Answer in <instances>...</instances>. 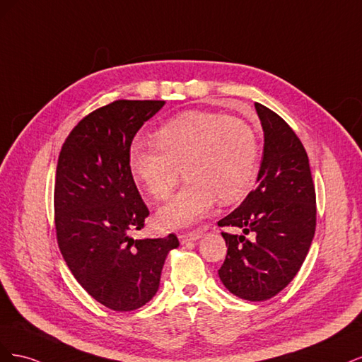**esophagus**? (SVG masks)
I'll use <instances>...</instances> for the list:
<instances>
[{
  "label": "esophagus",
  "instance_id": "34e87169",
  "mask_svg": "<svg viewBox=\"0 0 362 362\" xmlns=\"http://www.w3.org/2000/svg\"><path fill=\"white\" fill-rule=\"evenodd\" d=\"M202 237V234L199 231H193V233H184V234H180L178 238L180 242L184 245V243H189V242H196V240H199Z\"/></svg>",
  "mask_w": 362,
  "mask_h": 362
}]
</instances>
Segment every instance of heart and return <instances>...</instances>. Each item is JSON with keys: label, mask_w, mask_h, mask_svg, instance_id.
I'll return each instance as SVG.
<instances>
[{"label": "heart", "mask_w": 362, "mask_h": 362, "mask_svg": "<svg viewBox=\"0 0 362 362\" xmlns=\"http://www.w3.org/2000/svg\"><path fill=\"white\" fill-rule=\"evenodd\" d=\"M154 145H134L128 166L134 180L152 198L166 199L180 181L187 184L164 204L157 222L166 229L198 223L216 199H242L258 172V140L245 120L214 112H185L164 124Z\"/></svg>", "instance_id": "b5f03b06"}]
</instances>
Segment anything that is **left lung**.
Segmentation results:
<instances>
[{
    "label": "left lung",
    "instance_id": "1",
    "mask_svg": "<svg viewBox=\"0 0 362 362\" xmlns=\"http://www.w3.org/2000/svg\"><path fill=\"white\" fill-rule=\"evenodd\" d=\"M264 133L258 187L218 226L240 228L252 238L222 233L228 252L218 276L240 299L267 300L286 288L303 264L315 233V190L299 137L270 108L255 103Z\"/></svg>",
    "mask_w": 362,
    "mask_h": 362
}]
</instances>
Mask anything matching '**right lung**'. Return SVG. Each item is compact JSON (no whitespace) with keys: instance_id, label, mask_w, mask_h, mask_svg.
Returning <instances> with one entry per match:
<instances>
[{"instance_id":"right-lung-1","label":"right lung","mask_w":362,"mask_h":362,"mask_svg":"<svg viewBox=\"0 0 362 362\" xmlns=\"http://www.w3.org/2000/svg\"><path fill=\"white\" fill-rule=\"evenodd\" d=\"M164 101L119 100L81 119L62 146L56 187L57 243L69 270L95 300L133 311L154 298L175 234L134 240L148 206L128 166L137 131Z\"/></svg>"}]
</instances>
